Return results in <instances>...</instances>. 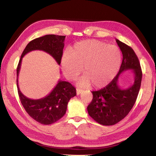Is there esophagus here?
Segmentation results:
<instances>
[{"instance_id": "1", "label": "esophagus", "mask_w": 156, "mask_h": 156, "mask_svg": "<svg viewBox=\"0 0 156 156\" xmlns=\"http://www.w3.org/2000/svg\"><path fill=\"white\" fill-rule=\"evenodd\" d=\"M82 92H83V90H82V89H79V88L76 89V94H77V95L81 94Z\"/></svg>"}]
</instances>
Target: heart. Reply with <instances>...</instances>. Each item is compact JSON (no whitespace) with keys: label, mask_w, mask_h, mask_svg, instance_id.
I'll list each match as a JSON object with an SVG mask.
<instances>
[{"label":"heart","mask_w":156,"mask_h":156,"mask_svg":"<svg viewBox=\"0 0 156 156\" xmlns=\"http://www.w3.org/2000/svg\"><path fill=\"white\" fill-rule=\"evenodd\" d=\"M121 52L117 46L97 40L76 44L63 55L61 64L66 78L75 80L83 70L78 84L81 87L102 88L112 80L121 67Z\"/></svg>","instance_id":"heart-1"}]
</instances>
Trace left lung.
<instances>
[{
  "instance_id": "obj_1",
  "label": "left lung",
  "mask_w": 156,
  "mask_h": 156,
  "mask_svg": "<svg viewBox=\"0 0 156 156\" xmlns=\"http://www.w3.org/2000/svg\"><path fill=\"white\" fill-rule=\"evenodd\" d=\"M116 41L122 54L119 71L107 86L92 92L93 98L87 107L89 115L102 125H113L129 114L137 100L141 83L140 63L133 49L118 39ZM129 69L133 70L134 82L130 87L122 89L118 85L119 76Z\"/></svg>"
}]
</instances>
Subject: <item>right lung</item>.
<instances>
[{
	"instance_id": "1",
	"label": "right lung",
	"mask_w": 156,
	"mask_h": 156,
	"mask_svg": "<svg viewBox=\"0 0 156 156\" xmlns=\"http://www.w3.org/2000/svg\"><path fill=\"white\" fill-rule=\"evenodd\" d=\"M66 36L46 35L31 41L23 50L16 68V86L23 107L29 115L39 123L50 125L66 114L68 103L76 95V88L68 82L59 80L53 90L45 97L33 100L22 94L18 85V76L22 59L33 50H42L51 55L59 65L63 54Z\"/></svg>"
}]
</instances>
